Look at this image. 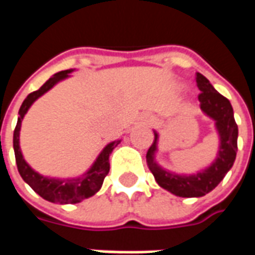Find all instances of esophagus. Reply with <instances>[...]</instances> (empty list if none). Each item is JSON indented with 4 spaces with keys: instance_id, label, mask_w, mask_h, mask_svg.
<instances>
[{
    "instance_id": "1",
    "label": "esophagus",
    "mask_w": 255,
    "mask_h": 255,
    "mask_svg": "<svg viewBox=\"0 0 255 255\" xmlns=\"http://www.w3.org/2000/svg\"><path fill=\"white\" fill-rule=\"evenodd\" d=\"M151 123H153V117H147V124H151Z\"/></svg>"
}]
</instances>
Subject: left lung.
Returning a JSON list of instances; mask_svg holds the SVG:
<instances>
[{
    "mask_svg": "<svg viewBox=\"0 0 255 255\" xmlns=\"http://www.w3.org/2000/svg\"><path fill=\"white\" fill-rule=\"evenodd\" d=\"M197 86L201 91L198 95L201 109L216 122V128L220 135L219 154L213 164L195 175H176L162 169L154 160L158 142L157 132H154V140L146 154L149 169L160 187L182 198L203 197L217 187L234 165L238 151V126L234 119L231 102L216 91L208 79L199 72L197 73Z\"/></svg>",
    "mask_w": 255,
    "mask_h": 255,
    "instance_id": "obj_1",
    "label": "left lung"
}]
</instances>
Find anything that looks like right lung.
<instances>
[{
  "label": "right lung",
  "instance_id": "right-lung-1",
  "mask_svg": "<svg viewBox=\"0 0 255 255\" xmlns=\"http://www.w3.org/2000/svg\"><path fill=\"white\" fill-rule=\"evenodd\" d=\"M71 72H72V69H67V71L54 73L52 78L42 86L41 89L27 95V98L23 101V104L20 106L19 119H17V124H16V128H14L13 132L14 157H16V164H17V171H19L20 176L23 177V180L38 195H41L43 199H46L49 202L78 203L86 199V198L93 197L95 192H98V190L102 186V183H104V179L109 173V168H111V165H109V155L112 154V151H113V149L116 147L117 144L122 142V140H115V142H111L109 144H106L105 149L101 151V154L98 155V158L95 160L93 166L84 173L83 176L76 177V179L60 180V179L45 177L39 175L38 172L34 171L25 162L19 146V133L23 117L27 113V111L30 109V106L41 95L49 91L60 80L68 78V75Z\"/></svg>",
  "mask_w": 255,
  "mask_h": 255
}]
</instances>
